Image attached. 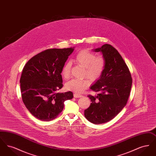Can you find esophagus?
<instances>
[{
  "instance_id": "esophagus-1",
  "label": "esophagus",
  "mask_w": 156,
  "mask_h": 156,
  "mask_svg": "<svg viewBox=\"0 0 156 156\" xmlns=\"http://www.w3.org/2000/svg\"><path fill=\"white\" fill-rule=\"evenodd\" d=\"M82 97V95H80V94H74V98H80V97Z\"/></svg>"
}]
</instances>
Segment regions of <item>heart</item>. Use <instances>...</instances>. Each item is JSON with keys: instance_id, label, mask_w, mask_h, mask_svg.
I'll use <instances>...</instances> for the list:
<instances>
[{"instance_id": "obj_1", "label": "heart", "mask_w": 156, "mask_h": 156, "mask_svg": "<svg viewBox=\"0 0 156 156\" xmlns=\"http://www.w3.org/2000/svg\"><path fill=\"white\" fill-rule=\"evenodd\" d=\"M74 61L84 68L83 76L88 77L92 82L97 81L101 78L106 67V61L104 57L96 56L95 53L88 50H83L77 53L75 57ZM71 66V62L68 61L62 67L61 73L65 79H68L70 76ZM90 83L88 79H73L67 82L65 87L68 90L78 94L87 89Z\"/></svg>"}]
</instances>
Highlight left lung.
<instances>
[{
	"instance_id": "left-lung-1",
	"label": "left lung",
	"mask_w": 156,
	"mask_h": 156,
	"mask_svg": "<svg viewBox=\"0 0 156 156\" xmlns=\"http://www.w3.org/2000/svg\"><path fill=\"white\" fill-rule=\"evenodd\" d=\"M95 51L102 52L106 67L101 78L90 87L99 94L95 97L88 95L92 103L84 115L90 122L98 125L113 119L126 106L132 78L125 62L111 45L105 44Z\"/></svg>"
}]
</instances>
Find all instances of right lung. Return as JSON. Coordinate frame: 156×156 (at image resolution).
<instances>
[{"label": "right lung", "mask_w": 156, "mask_h": 156, "mask_svg": "<svg viewBox=\"0 0 156 156\" xmlns=\"http://www.w3.org/2000/svg\"><path fill=\"white\" fill-rule=\"evenodd\" d=\"M73 51L74 48L47 49L33 57L23 68L20 80L23 102L37 119H55L64 101L73 99L72 92L57 91L63 87L62 68Z\"/></svg>", "instance_id": "1"}]
</instances>
